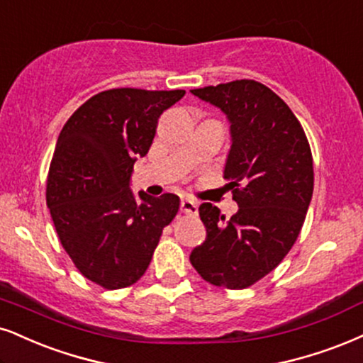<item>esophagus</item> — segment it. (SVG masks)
I'll list each match as a JSON object with an SVG mask.
<instances>
[{
	"label": "esophagus",
	"instance_id": "34e87169",
	"mask_svg": "<svg viewBox=\"0 0 363 363\" xmlns=\"http://www.w3.org/2000/svg\"><path fill=\"white\" fill-rule=\"evenodd\" d=\"M180 208L183 213H186V216H196V212H199V203L191 199H183Z\"/></svg>",
	"mask_w": 363,
	"mask_h": 363
}]
</instances>
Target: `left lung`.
I'll use <instances>...</instances> for the list:
<instances>
[{
	"label": "left lung",
	"mask_w": 363,
	"mask_h": 363,
	"mask_svg": "<svg viewBox=\"0 0 363 363\" xmlns=\"http://www.w3.org/2000/svg\"><path fill=\"white\" fill-rule=\"evenodd\" d=\"M230 123L223 178L239 210L229 220L212 203L199 212L207 239L190 254L205 281L244 289L277 267L296 242L313 195V156L301 124L277 94L256 80L194 89Z\"/></svg>",
	"instance_id": "left-lung-1"
}]
</instances>
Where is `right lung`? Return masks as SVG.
<instances>
[{"instance_id":"obj_1","label":"right lung","mask_w":363,"mask_h":363,"mask_svg":"<svg viewBox=\"0 0 363 363\" xmlns=\"http://www.w3.org/2000/svg\"><path fill=\"white\" fill-rule=\"evenodd\" d=\"M185 91L111 89L70 116L57 140L47 205L62 247L80 274L106 289L128 288L145 274L163 229L180 208L173 194L140 191L129 180L147 153L158 118Z\"/></svg>"}]
</instances>
